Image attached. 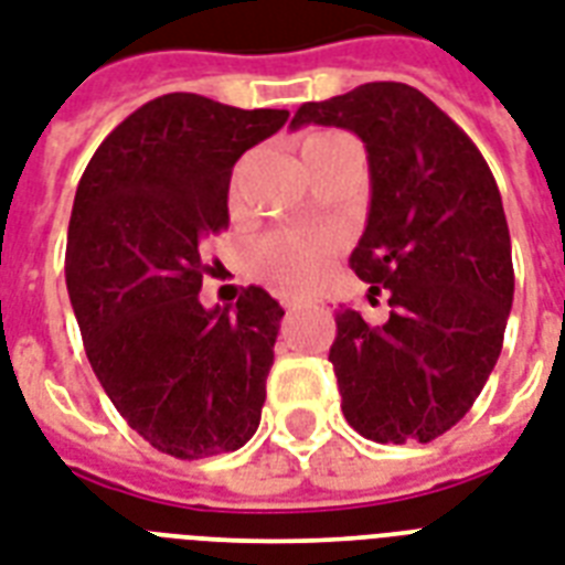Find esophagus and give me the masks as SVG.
Instances as JSON below:
<instances>
[{"label": "esophagus", "mask_w": 565, "mask_h": 565, "mask_svg": "<svg viewBox=\"0 0 565 565\" xmlns=\"http://www.w3.org/2000/svg\"><path fill=\"white\" fill-rule=\"evenodd\" d=\"M303 303V297H282V306H286V309H300Z\"/></svg>", "instance_id": "34e87169"}]
</instances>
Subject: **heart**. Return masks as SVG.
I'll return each mask as SVG.
<instances>
[{"mask_svg": "<svg viewBox=\"0 0 565 565\" xmlns=\"http://www.w3.org/2000/svg\"><path fill=\"white\" fill-rule=\"evenodd\" d=\"M339 141H348V138L335 132L309 135L303 141V161ZM335 247H339V242H335L332 233L279 230V233H268L265 238H259L256 247H253V256L259 262V268L277 282L291 288H306L321 277L323 268H327V259H330V253Z\"/></svg>", "mask_w": 565, "mask_h": 565, "instance_id": "b5f03b06", "label": "heart"}]
</instances>
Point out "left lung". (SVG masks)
<instances>
[{"mask_svg":"<svg viewBox=\"0 0 565 565\" xmlns=\"http://www.w3.org/2000/svg\"><path fill=\"white\" fill-rule=\"evenodd\" d=\"M339 126L369 152V226L351 268L388 291V321L335 312L342 413L371 441H433L487 386L513 306V253L495 177L469 135L404 82L303 103L291 126Z\"/></svg>","mask_w":565,"mask_h":565,"instance_id":"obj_1","label":"left lung"}]
</instances>
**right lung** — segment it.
Segmentation results:
<instances>
[{"mask_svg":"<svg viewBox=\"0 0 565 565\" xmlns=\"http://www.w3.org/2000/svg\"><path fill=\"white\" fill-rule=\"evenodd\" d=\"M288 120L196 94L150 99L78 179L67 291L90 369L135 433L177 460L238 450L262 418L282 306L259 286L203 309V242L230 226L235 161Z\"/></svg>","mask_w":565,"mask_h":565,"instance_id":"obj_1","label":"right lung"}]
</instances>
